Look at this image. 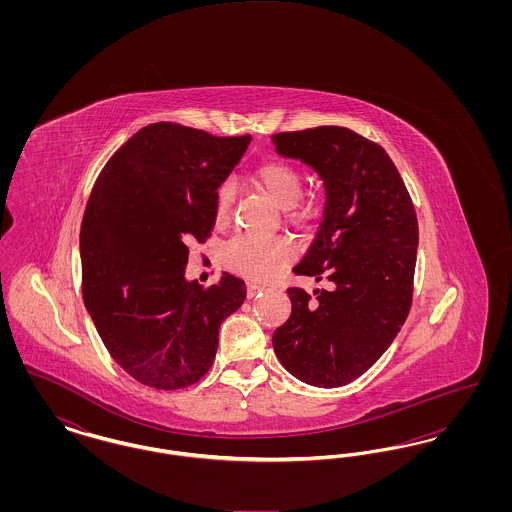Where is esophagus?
I'll use <instances>...</instances> for the list:
<instances>
[{"label":"esophagus","instance_id":"34e87169","mask_svg":"<svg viewBox=\"0 0 512 512\" xmlns=\"http://www.w3.org/2000/svg\"><path fill=\"white\" fill-rule=\"evenodd\" d=\"M263 290H265V288H261V286H257V284H247V297L253 299L255 295H259Z\"/></svg>","mask_w":512,"mask_h":512}]
</instances>
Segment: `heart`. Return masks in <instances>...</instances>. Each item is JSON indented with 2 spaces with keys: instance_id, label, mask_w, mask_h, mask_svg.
Masks as SVG:
<instances>
[{
  "instance_id": "b5f03b06",
  "label": "heart",
  "mask_w": 512,
  "mask_h": 512,
  "mask_svg": "<svg viewBox=\"0 0 512 512\" xmlns=\"http://www.w3.org/2000/svg\"><path fill=\"white\" fill-rule=\"evenodd\" d=\"M251 182L257 190L267 194L274 205L284 209L286 219L295 226H303L317 217L322 201L320 190L303 192V174L286 159H267L253 174ZM236 201V188L232 182H224L217 192L215 201V222L224 226ZM295 249L288 240L282 238H257V236H238L228 242L222 259L226 267L245 278L265 282L276 276L288 263H292Z\"/></svg>"
}]
</instances>
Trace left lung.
<instances>
[{
	"label": "left lung",
	"instance_id": "8db88e82",
	"mask_svg": "<svg viewBox=\"0 0 512 512\" xmlns=\"http://www.w3.org/2000/svg\"><path fill=\"white\" fill-rule=\"evenodd\" d=\"M280 155L301 159L326 186L324 220L301 263L326 290L288 288L292 315L276 328V357L297 380L340 388L374 365L413 303L418 220L386 149L343 126L274 134Z\"/></svg>",
	"mask_w": 512,
	"mask_h": 512
}]
</instances>
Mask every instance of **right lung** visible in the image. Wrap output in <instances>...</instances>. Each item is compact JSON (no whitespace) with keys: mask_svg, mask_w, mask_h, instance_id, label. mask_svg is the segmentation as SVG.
Segmentation results:
<instances>
[{"mask_svg":"<svg viewBox=\"0 0 512 512\" xmlns=\"http://www.w3.org/2000/svg\"><path fill=\"white\" fill-rule=\"evenodd\" d=\"M249 142L153 122L113 153L92 188L80 226L84 305L109 355L144 386L201 380L222 320L245 301L244 280L222 272L203 288L184 270L188 244L209 240L217 190Z\"/></svg>","mask_w":512,"mask_h":512,"instance_id":"1","label":"right lung"}]
</instances>
